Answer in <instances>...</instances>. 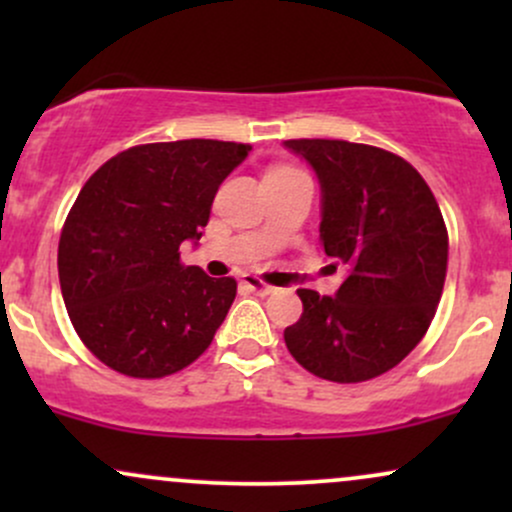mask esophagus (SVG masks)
Segmentation results:
<instances>
[{"mask_svg":"<svg viewBox=\"0 0 512 512\" xmlns=\"http://www.w3.org/2000/svg\"><path fill=\"white\" fill-rule=\"evenodd\" d=\"M240 284H243L248 291L257 293V296H269V293L276 291L274 286L264 284V281H260V279H257V276H252V274H245L243 279H240Z\"/></svg>","mask_w":512,"mask_h":512,"instance_id":"1","label":"esophagus"}]
</instances>
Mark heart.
Segmentation results:
<instances>
[{
	"instance_id": "heart-1",
	"label": "heart",
	"mask_w": 512,
	"mask_h": 512,
	"mask_svg": "<svg viewBox=\"0 0 512 512\" xmlns=\"http://www.w3.org/2000/svg\"><path fill=\"white\" fill-rule=\"evenodd\" d=\"M272 170H291V168H284V166H279V168H272Z\"/></svg>"
}]
</instances>
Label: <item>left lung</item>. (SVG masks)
I'll return each instance as SVG.
<instances>
[{
	"label": "left lung",
	"instance_id": "left-lung-1",
	"mask_svg": "<svg viewBox=\"0 0 512 512\" xmlns=\"http://www.w3.org/2000/svg\"><path fill=\"white\" fill-rule=\"evenodd\" d=\"M320 182V243L346 276L334 296L298 289L303 315L286 327L291 356L317 378L363 383L395 368L436 315L448 231L411 163L342 139H289Z\"/></svg>",
	"mask_w": 512,
	"mask_h": 512
}]
</instances>
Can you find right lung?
Wrapping results in <instances>:
<instances>
[{"instance_id":"right-lung-1","label":"right lung","mask_w":512,"mask_h":512,"mask_svg":"<svg viewBox=\"0 0 512 512\" xmlns=\"http://www.w3.org/2000/svg\"><path fill=\"white\" fill-rule=\"evenodd\" d=\"M250 144L182 139L103 163L62 228L57 267L69 320L91 354L132 378H163L207 351L236 279L180 264L199 243L216 190Z\"/></svg>"}]
</instances>
